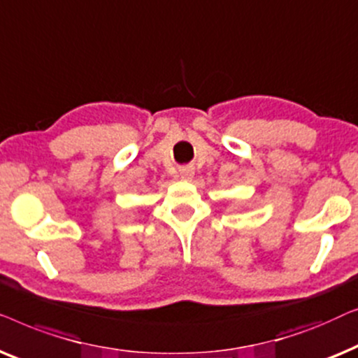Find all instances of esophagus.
I'll use <instances>...</instances> for the list:
<instances>
[{"label":"esophagus","instance_id":"1","mask_svg":"<svg viewBox=\"0 0 358 358\" xmlns=\"http://www.w3.org/2000/svg\"><path fill=\"white\" fill-rule=\"evenodd\" d=\"M180 177H181V180H191V178L194 177V170H193V169H189V167L181 169Z\"/></svg>","mask_w":358,"mask_h":358}]
</instances>
